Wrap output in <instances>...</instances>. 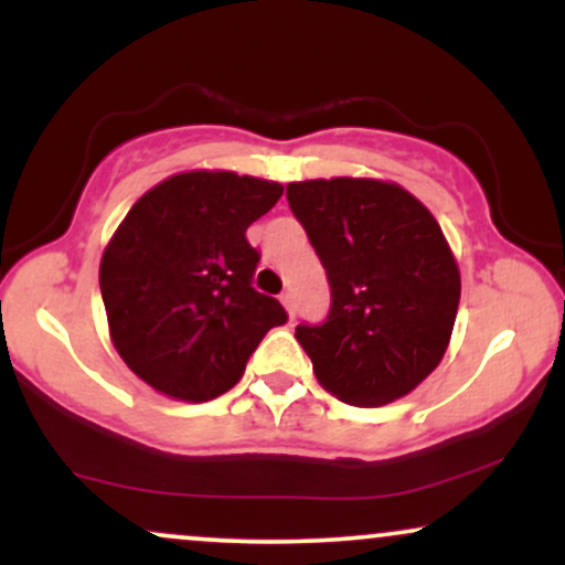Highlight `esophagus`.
<instances>
[{
    "mask_svg": "<svg viewBox=\"0 0 565 565\" xmlns=\"http://www.w3.org/2000/svg\"><path fill=\"white\" fill-rule=\"evenodd\" d=\"M281 305H284V310L289 313V319H295V297H291L289 291L287 295H281Z\"/></svg>",
    "mask_w": 565,
    "mask_h": 565,
    "instance_id": "obj_1",
    "label": "esophagus"
}]
</instances>
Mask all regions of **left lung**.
I'll return each instance as SVG.
<instances>
[{
    "label": "left lung",
    "instance_id": "obj_1",
    "mask_svg": "<svg viewBox=\"0 0 565 565\" xmlns=\"http://www.w3.org/2000/svg\"><path fill=\"white\" fill-rule=\"evenodd\" d=\"M332 287L321 327H297L323 391L350 406L404 398L449 348L459 265L438 220L393 180L329 178L287 185Z\"/></svg>",
    "mask_w": 565,
    "mask_h": 565
}]
</instances>
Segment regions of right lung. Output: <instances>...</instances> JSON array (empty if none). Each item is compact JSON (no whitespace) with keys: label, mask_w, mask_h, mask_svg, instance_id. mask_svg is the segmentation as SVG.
I'll return each instance as SVG.
<instances>
[{"label":"right lung","mask_w":565,"mask_h":565,"mask_svg":"<svg viewBox=\"0 0 565 565\" xmlns=\"http://www.w3.org/2000/svg\"><path fill=\"white\" fill-rule=\"evenodd\" d=\"M281 193L231 170L178 172L114 231L100 257L108 334L148 387L188 404L217 398L287 321L281 302L252 289L260 255L244 236Z\"/></svg>","instance_id":"add662e5"}]
</instances>
